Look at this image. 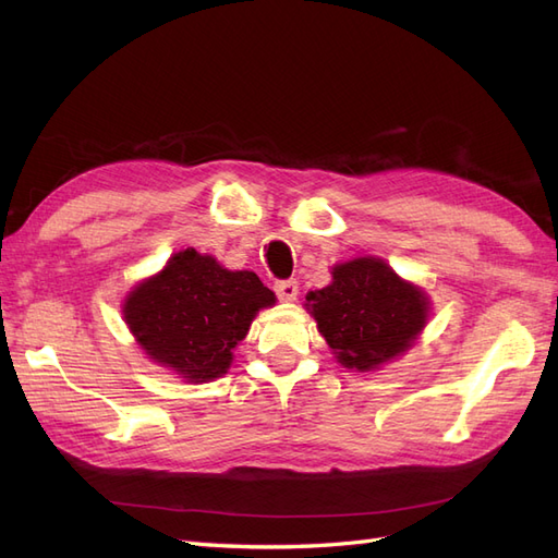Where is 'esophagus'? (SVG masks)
I'll return each instance as SVG.
<instances>
[{"label": "esophagus", "mask_w": 558, "mask_h": 558, "mask_svg": "<svg viewBox=\"0 0 558 558\" xmlns=\"http://www.w3.org/2000/svg\"><path fill=\"white\" fill-rule=\"evenodd\" d=\"M275 291H277V295H279L281 300L291 302V300H295V298H298V293H300V283H298L295 279L277 281V283H275Z\"/></svg>", "instance_id": "34e87169"}]
</instances>
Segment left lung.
<instances>
[{"label": "left lung", "instance_id": "1", "mask_svg": "<svg viewBox=\"0 0 558 558\" xmlns=\"http://www.w3.org/2000/svg\"><path fill=\"white\" fill-rule=\"evenodd\" d=\"M305 307L335 359L349 369L369 373L414 344L430 302L381 258L365 256L335 265L332 281L310 291Z\"/></svg>", "mask_w": 558, "mask_h": 558}]
</instances>
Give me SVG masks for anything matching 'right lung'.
<instances>
[{"label":"right lung","mask_w":558,"mask_h":558,"mask_svg":"<svg viewBox=\"0 0 558 558\" xmlns=\"http://www.w3.org/2000/svg\"><path fill=\"white\" fill-rule=\"evenodd\" d=\"M275 300L253 272H232L211 256L183 248L162 272L134 286L123 316L148 359L202 384L228 373L232 349Z\"/></svg>","instance_id":"right-lung-1"}]
</instances>
